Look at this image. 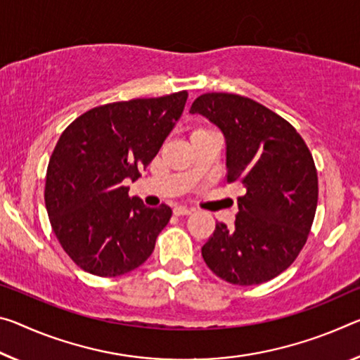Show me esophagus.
<instances>
[{"mask_svg": "<svg viewBox=\"0 0 360 360\" xmlns=\"http://www.w3.org/2000/svg\"><path fill=\"white\" fill-rule=\"evenodd\" d=\"M192 211H193V210L187 208V207H174V208H173L174 216H187V214H191Z\"/></svg>", "mask_w": 360, "mask_h": 360, "instance_id": "obj_1", "label": "esophagus"}]
</instances>
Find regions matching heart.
<instances>
[{
  "label": "heart",
  "mask_w": 360,
  "mask_h": 360,
  "mask_svg": "<svg viewBox=\"0 0 360 360\" xmlns=\"http://www.w3.org/2000/svg\"><path fill=\"white\" fill-rule=\"evenodd\" d=\"M197 131H198V129H197Z\"/></svg>",
  "instance_id": "b5f03b06"
}]
</instances>
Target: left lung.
Instances as JSON below:
<instances>
[{
    "label": "left lung",
    "mask_w": 360,
    "mask_h": 360,
    "mask_svg": "<svg viewBox=\"0 0 360 360\" xmlns=\"http://www.w3.org/2000/svg\"><path fill=\"white\" fill-rule=\"evenodd\" d=\"M189 112L221 129L227 182L245 187L236 224H216L202 247L203 259L233 285L271 281L292 264L309 236L319 195L311 152L287 120L243 96L203 94Z\"/></svg>",
    "instance_id": "obj_1"
}]
</instances>
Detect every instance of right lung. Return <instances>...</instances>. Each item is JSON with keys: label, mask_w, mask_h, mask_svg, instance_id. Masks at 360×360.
Here are the masks:
<instances>
[{"label": "right lung", "mask_w": 360, "mask_h": 360, "mask_svg": "<svg viewBox=\"0 0 360 360\" xmlns=\"http://www.w3.org/2000/svg\"><path fill=\"white\" fill-rule=\"evenodd\" d=\"M187 93L91 108L57 141L44 203L57 240L83 271L117 277L139 267L155 248L171 208L129 197L136 181L178 123Z\"/></svg>", "instance_id": "obj_1"}]
</instances>
